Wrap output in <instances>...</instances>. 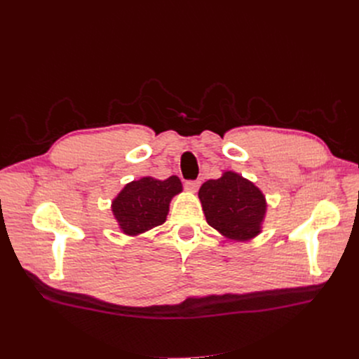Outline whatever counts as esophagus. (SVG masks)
<instances>
[{"mask_svg": "<svg viewBox=\"0 0 359 359\" xmlns=\"http://www.w3.org/2000/svg\"><path fill=\"white\" fill-rule=\"evenodd\" d=\"M199 186H201L199 180H186L184 182L186 191H189V192H196L199 189Z\"/></svg>", "mask_w": 359, "mask_h": 359, "instance_id": "esophagus-1", "label": "esophagus"}]
</instances>
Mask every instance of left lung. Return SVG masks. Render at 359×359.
Masks as SVG:
<instances>
[{"label": "left lung", "instance_id": "obj_1", "mask_svg": "<svg viewBox=\"0 0 359 359\" xmlns=\"http://www.w3.org/2000/svg\"><path fill=\"white\" fill-rule=\"evenodd\" d=\"M205 218L212 229L231 240H250L260 233L266 201L252 182L234 172L205 182L199 189Z\"/></svg>", "mask_w": 359, "mask_h": 359}]
</instances>
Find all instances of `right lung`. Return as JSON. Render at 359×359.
Masks as SVG:
<instances>
[{
  "instance_id": "add662e5",
  "label": "right lung",
  "mask_w": 359,
  "mask_h": 359,
  "mask_svg": "<svg viewBox=\"0 0 359 359\" xmlns=\"http://www.w3.org/2000/svg\"><path fill=\"white\" fill-rule=\"evenodd\" d=\"M182 192L177 176L165 180L142 177L128 183L113 199L111 211L121 230L128 236H137L161 225L168 214L172 198Z\"/></svg>"
}]
</instances>
